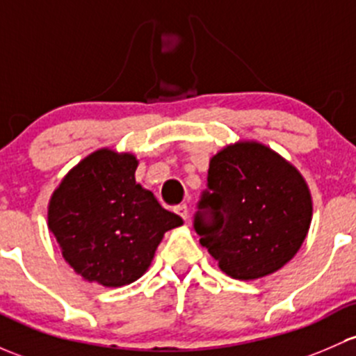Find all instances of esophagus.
I'll return each mask as SVG.
<instances>
[{
    "instance_id": "esophagus-1",
    "label": "esophagus",
    "mask_w": 356,
    "mask_h": 356,
    "mask_svg": "<svg viewBox=\"0 0 356 356\" xmlns=\"http://www.w3.org/2000/svg\"><path fill=\"white\" fill-rule=\"evenodd\" d=\"M175 213H177L182 220H188L189 218L188 204H179V207H175Z\"/></svg>"
}]
</instances>
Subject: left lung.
I'll return each instance as SVG.
<instances>
[{
	"instance_id": "8db88e82",
	"label": "left lung",
	"mask_w": 356,
	"mask_h": 356,
	"mask_svg": "<svg viewBox=\"0 0 356 356\" xmlns=\"http://www.w3.org/2000/svg\"><path fill=\"white\" fill-rule=\"evenodd\" d=\"M207 188L200 208H211L218 223L209 230L196 215L194 227L225 275L249 282L293 259L314 211L297 167L259 141L238 140L211 156Z\"/></svg>"
}]
</instances>
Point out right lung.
I'll return each instance as SVG.
<instances>
[{"label": "right lung", "instance_id": "right-lung-1", "mask_svg": "<svg viewBox=\"0 0 356 356\" xmlns=\"http://www.w3.org/2000/svg\"><path fill=\"white\" fill-rule=\"evenodd\" d=\"M138 159L100 148L63 177L47 207V227L63 259L85 282L129 285L147 273L163 234L182 218L160 207L134 179Z\"/></svg>", "mask_w": 356, "mask_h": 356}]
</instances>
